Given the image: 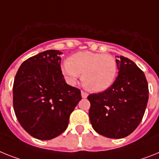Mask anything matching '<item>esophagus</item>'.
Returning a JSON list of instances; mask_svg holds the SVG:
<instances>
[{"label": "esophagus", "instance_id": "obj_1", "mask_svg": "<svg viewBox=\"0 0 159 159\" xmlns=\"http://www.w3.org/2000/svg\"><path fill=\"white\" fill-rule=\"evenodd\" d=\"M81 94H82V97L83 98H87L88 93H86V92H85V91H83V90H82V91H81Z\"/></svg>", "mask_w": 159, "mask_h": 159}]
</instances>
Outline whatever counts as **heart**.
Listing matches in <instances>:
<instances>
[{
	"instance_id": "1",
	"label": "heart",
	"mask_w": 159,
	"mask_h": 159,
	"mask_svg": "<svg viewBox=\"0 0 159 159\" xmlns=\"http://www.w3.org/2000/svg\"><path fill=\"white\" fill-rule=\"evenodd\" d=\"M62 73L69 83L74 84L80 75L84 86L94 92L107 90L114 83L117 63L110 55L80 52L72 55L62 66Z\"/></svg>"
}]
</instances>
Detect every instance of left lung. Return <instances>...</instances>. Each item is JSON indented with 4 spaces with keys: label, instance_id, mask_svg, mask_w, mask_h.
Instances as JSON below:
<instances>
[{
    "label": "left lung",
    "instance_id": "obj_1",
    "mask_svg": "<svg viewBox=\"0 0 159 159\" xmlns=\"http://www.w3.org/2000/svg\"><path fill=\"white\" fill-rule=\"evenodd\" d=\"M116 61L119 72L112 86L87 98L93 129L106 137L120 139L131 134L141 123L149 88L145 74L133 61L122 56Z\"/></svg>",
    "mask_w": 159,
    "mask_h": 159
}]
</instances>
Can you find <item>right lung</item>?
<instances>
[{
    "instance_id": "obj_1",
    "label": "right lung",
    "mask_w": 159,
    "mask_h": 159,
    "mask_svg": "<svg viewBox=\"0 0 159 159\" xmlns=\"http://www.w3.org/2000/svg\"><path fill=\"white\" fill-rule=\"evenodd\" d=\"M58 50H48L21 65L14 78L13 103L18 122L39 140L57 137L67 129L69 116L82 99L79 89L66 83Z\"/></svg>"
}]
</instances>
